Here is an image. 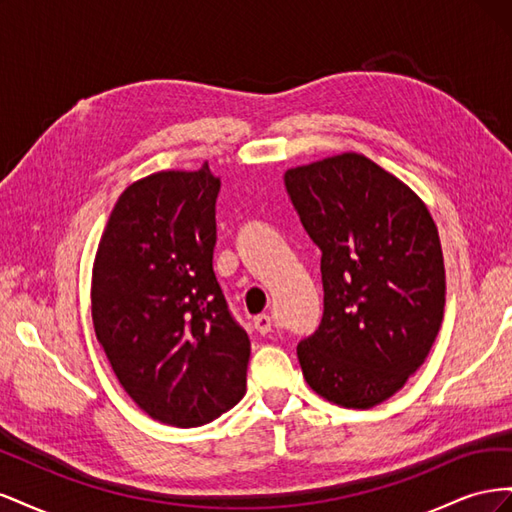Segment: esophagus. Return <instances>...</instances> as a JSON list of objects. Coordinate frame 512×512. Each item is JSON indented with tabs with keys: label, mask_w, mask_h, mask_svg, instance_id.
Segmentation results:
<instances>
[{
	"label": "esophagus",
	"mask_w": 512,
	"mask_h": 512,
	"mask_svg": "<svg viewBox=\"0 0 512 512\" xmlns=\"http://www.w3.org/2000/svg\"><path fill=\"white\" fill-rule=\"evenodd\" d=\"M252 327H254L260 335H267V333H271V329H273V320H271V316H267V314H260V316H256V318L252 320Z\"/></svg>",
	"instance_id": "34e87169"
}]
</instances>
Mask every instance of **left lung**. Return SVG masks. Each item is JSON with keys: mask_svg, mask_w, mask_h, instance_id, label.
Returning a JSON list of instances; mask_svg holds the SVG:
<instances>
[{"mask_svg": "<svg viewBox=\"0 0 512 512\" xmlns=\"http://www.w3.org/2000/svg\"><path fill=\"white\" fill-rule=\"evenodd\" d=\"M286 188L322 250L324 314L297 346L309 389L367 410L404 389L444 318L436 222L408 185L346 151L286 173Z\"/></svg>", "mask_w": 512, "mask_h": 512, "instance_id": "obj_1", "label": "left lung"}]
</instances>
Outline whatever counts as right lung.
<instances>
[{
  "instance_id": "right-lung-1",
  "label": "right lung",
  "mask_w": 512,
  "mask_h": 512,
  "mask_svg": "<svg viewBox=\"0 0 512 512\" xmlns=\"http://www.w3.org/2000/svg\"><path fill=\"white\" fill-rule=\"evenodd\" d=\"M218 192L207 162L130 183L91 271V320L119 384L173 427L205 425L245 393L250 337L213 273Z\"/></svg>"
}]
</instances>
